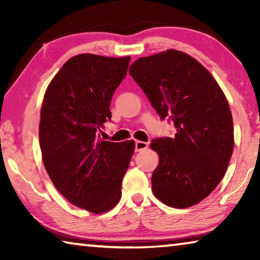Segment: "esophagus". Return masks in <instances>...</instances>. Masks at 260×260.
Returning a JSON list of instances; mask_svg holds the SVG:
<instances>
[{
	"label": "esophagus",
	"instance_id": "obj_1",
	"mask_svg": "<svg viewBox=\"0 0 260 260\" xmlns=\"http://www.w3.org/2000/svg\"><path fill=\"white\" fill-rule=\"evenodd\" d=\"M148 147V143L144 141H135V151H141Z\"/></svg>",
	"mask_w": 260,
	"mask_h": 260
}]
</instances>
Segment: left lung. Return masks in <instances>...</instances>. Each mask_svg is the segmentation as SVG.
Wrapping results in <instances>:
<instances>
[{
    "label": "left lung",
    "instance_id": "left-lung-1",
    "mask_svg": "<svg viewBox=\"0 0 260 260\" xmlns=\"http://www.w3.org/2000/svg\"><path fill=\"white\" fill-rule=\"evenodd\" d=\"M129 74L161 119L169 118L177 129L173 138L151 141L159 155L153 193L172 208L200 203L221 181L234 149L225 94L203 65L173 49L136 59Z\"/></svg>",
    "mask_w": 260,
    "mask_h": 260
}]
</instances>
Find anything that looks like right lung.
<instances>
[{
    "instance_id": "right-lung-1",
    "label": "right lung",
    "mask_w": 260,
    "mask_h": 260,
    "mask_svg": "<svg viewBox=\"0 0 260 260\" xmlns=\"http://www.w3.org/2000/svg\"><path fill=\"white\" fill-rule=\"evenodd\" d=\"M131 57L81 54L70 58L48 86L39 140L52 183L73 205L91 213L111 210L121 197V181L134 141L101 140L111 119L110 103L126 77Z\"/></svg>"
}]
</instances>
